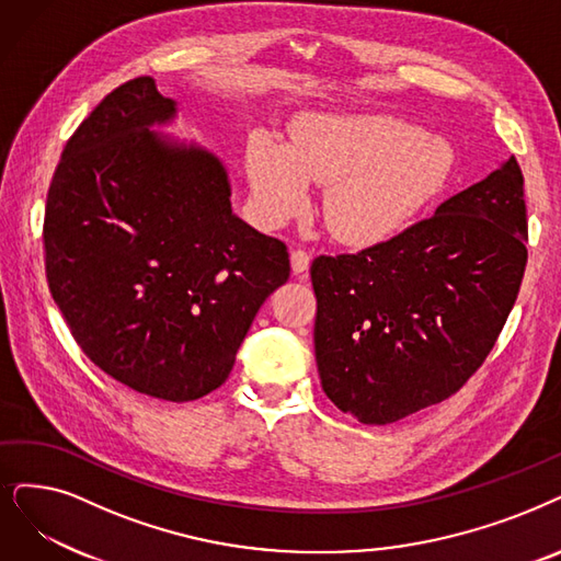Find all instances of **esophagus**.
Listing matches in <instances>:
<instances>
[{
    "instance_id": "1",
    "label": "esophagus",
    "mask_w": 561,
    "mask_h": 561,
    "mask_svg": "<svg viewBox=\"0 0 561 561\" xmlns=\"http://www.w3.org/2000/svg\"><path fill=\"white\" fill-rule=\"evenodd\" d=\"M289 262H293V272H295L297 276H301V274L308 272L310 255H308L304 249H295L293 255H289Z\"/></svg>"
}]
</instances>
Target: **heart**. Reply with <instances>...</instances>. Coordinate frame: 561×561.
<instances>
[{"label": "heart", "instance_id": "heart-1", "mask_svg": "<svg viewBox=\"0 0 561 561\" xmlns=\"http://www.w3.org/2000/svg\"><path fill=\"white\" fill-rule=\"evenodd\" d=\"M454 172V147L387 115H301L285 147L257 138L249 176L262 214L280 222L306 205V182L329 184L333 237L375 243L398 232Z\"/></svg>", "mask_w": 561, "mask_h": 561}]
</instances>
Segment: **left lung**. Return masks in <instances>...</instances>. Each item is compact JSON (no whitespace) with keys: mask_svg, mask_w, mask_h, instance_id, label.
Wrapping results in <instances>:
<instances>
[{"mask_svg":"<svg viewBox=\"0 0 561 561\" xmlns=\"http://www.w3.org/2000/svg\"><path fill=\"white\" fill-rule=\"evenodd\" d=\"M515 156L400 234L310 264L322 389L385 425L458 393L485 362L527 264Z\"/></svg>","mask_w":561,"mask_h":561,"instance_id":"obj_1","label":"left lung"}]
</instances>
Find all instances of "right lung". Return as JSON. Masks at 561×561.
<instances>
[{"label": "right lung", "mask_w": 561, "mask_h": 561, "mask_svg": "<svg viewBox=\"0 0 561 561\" xmlns=\"http://www.w3.org/2000/svg\"><path fill=\"white\" fill-rule=\"evenodd\" d=\"M172 115L149 76L112 89L61 151L43 249L89 362L188 402L226 382L260 306L289 278V253L232 211L216 156L149 130Z\"/></svg>", "instance_id": "add662e5"}]
</instances>
